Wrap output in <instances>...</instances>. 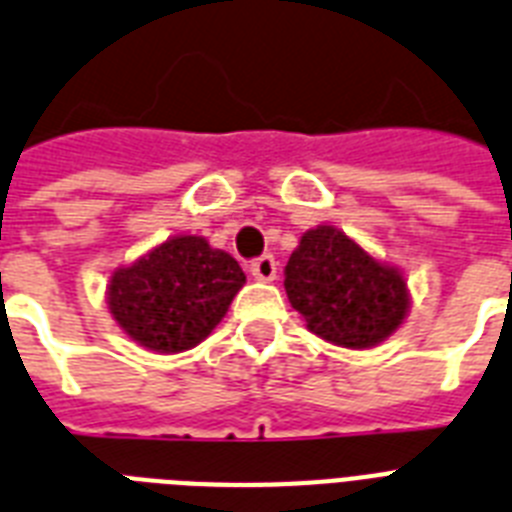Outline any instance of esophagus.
I'll use <instances>...</instances> for the list:
<instances>
[{"label": "esophagus", "instance_id": "1", "mask_svg": "<svg viewBox=\"0 0 512 512\" xmlns=\"http://www.w3.org/2000/svg\"><path fill=\"white\" fill-rule=\"evenodd\" d=\"M249 273H252L257 281H273V278H276V273H278L276 257H273V255L257 257V260H252V263H249Z\"/></svg>", "mask_w": 512, "mask_h": 512}]
</instances>
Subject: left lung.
<instances>
[{
  "instance_id": "obj_1",
  "label": "left lung",
  "mask_w": 512,
  "mask_h": 512,
  "mask_svg": "<svg viewBox=\"0 0 512 512\" xmlns=\"http://www.w3.org/2000/svg\"><path fill=\"white\" fill-rule=\"evenodd\" d=\"M284 286L313 334L350 350L384 342L410 307L400 270L373 260L334 226H318L299 239Z\"/></svg>"
}]
</instances>
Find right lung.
<instances>
[{
    "mask_svg": "<svg viewBox=\"0 0 512 512\" xmlns=\"http://www.w3.org/2000/svg\"><path fill=\"white\" fill-rule=\"evenodd\" d=\"M244 270L202 236H173L110 278L112 318L155 352H184L210 336L244 286Z\"/></svg>",
    "mask_w": 512,
    "mask_h": 512,
    "instance_id": "1",
    "label": "right lung"
}]
</instances>
